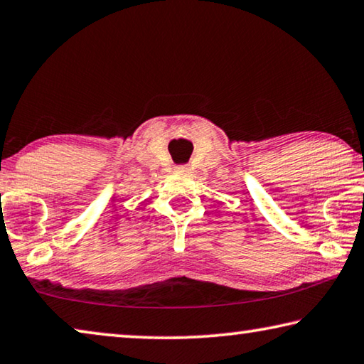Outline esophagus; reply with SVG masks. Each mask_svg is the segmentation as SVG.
Segmentation results:
<instances>
[{
  "label": "esophagus",
  "instance_id": "obj_1",
  "mask_svg": "<svg viewBox=\"0 0 364 364\" xmlns=\"http://www.w3.org/2000/svg\"><path fill=\"white\" fill-rule=\"evenodd\" d=\"M176 172H177V174H181V176H187L188 172H190V169L187 168V166H178V168L176 169Z\"/></svg>",
  "mask_w": 364,
  "mask_h": 364
}]
</instances>
